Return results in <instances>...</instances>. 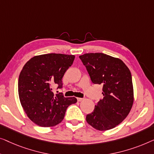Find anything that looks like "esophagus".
<instances>
[{
	"label": "esophagus",
	"instance_id": "1",
	"mask_svg": "<svg viewBox=\"0 0 154 154\" xmlns=\"http://www.w3.org/2000/svg\"><path fill=\"white\" fill-rule=\"evenodd\" d=\"M84 98H77V101L78 102H81L82 100H84Z\"/></svg>",
	"mask_w": 154,
	"mask_h": 154
}]
</instances>
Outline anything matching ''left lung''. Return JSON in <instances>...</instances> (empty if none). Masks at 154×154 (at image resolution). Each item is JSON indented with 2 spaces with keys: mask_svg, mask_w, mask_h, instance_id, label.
I'll list each match as a JSON object with an SVG mask.
<instances>
[{
  "mask_svg": "<svg viewBox=\"0 0 154 154\" xmlns=\"http://www.w3.org/2000/svg\"><path fill=\"white\" fill-rule=\"evenodd\" d=\"M94 84L103 85V98L86 115L88 124L98 131L114 128L127 117L134 101L131 71L122 60L103 53L79 56Z\"/></svg>",
  "mask_w": 154,
  "mask_h": 154,
  "instance_id": "8db88e82",
  "label": "left lung"
}]
</instances>
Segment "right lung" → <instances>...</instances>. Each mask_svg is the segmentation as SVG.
Segmentation results:
<instances>
[{
	"label": "right lung",
	"instance_id": "right-lung-1",
	"mask_svg": "<svg viewBox=\"0 0 154 154\" xmlns=\"http://www.w3.org/2000/svg\"><path fill=\"white\" fill-rule=\"evenodd\" d=\"M74 55L47 54L31 58L23 67L18 81L21 105L28 117L42 127H51L63 119L69 105L77 103L75 97L54 96L52 86H63L62 78L72 66Z\"/></svg>",
	"mask_w": 154,
	"mask_h": 154
}]
</instances>
